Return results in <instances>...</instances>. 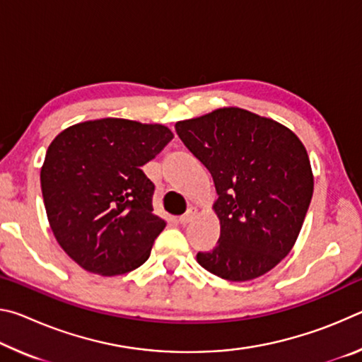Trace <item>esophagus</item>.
Instances as JSON below:
<instances>
[{
	"label": "esophagus",
	"mask_w": 362,
	"mask_h": 362,
	"mask_svg": "<svg viewBox=\"0 0 362 362\" xmlns=\"http://www.w3.org/2000/svg\"><path fill=\"white\" fill-rule=\"evenodd\" d=\"M194 214H196V211L193 209V207H189V209L183 214V216H180L179 217V223L180 225H187V223H189L193 220V217H194Z\"/></svg>",
	"instance_id": "esophagus-1"
}]
</instances>
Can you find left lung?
Returning a JSON list of instances; mask_svg holds the SVG:
<instances>
[{"label": "left lung", "instance_id": "obj_1", "mask_svg": "<svg viewBox=\"0 0 362 362\" xmlns=\"http://www.w3.org/2000/svg\"><path fill=\"white\" fill-rule=\"evenodd\" d=\"M175 132L218 194L220 236L212 250L196 255L199 265L228 281L255 279L276 267L296 244L313 196L303 144L279 122L236 107L179 121Z\"/></svg>", "mask_w": 362, "mask_h": 362}]
</instances>
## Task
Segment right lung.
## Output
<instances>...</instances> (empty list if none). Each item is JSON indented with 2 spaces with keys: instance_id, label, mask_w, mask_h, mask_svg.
<instances>
[{
  "instance_id": "obj_1",
  "label": "right lung",
  "mask_w": 362,
  "mask_h": 362,
  "mask_svg": "<svg viewBox=\"0 0 362 362\" xmlns=\"http://www.w3.org/2000/svg\"><path fill=\"white\" fill-rule=\"evenodd\" d=\"M173 137L161 124L103 118L52 140L41 168L42 199L54 236L79 267L115 276L148 260L166 222L153 214L155 183L140 168Z\"/></svg>"
}]
</instances>
